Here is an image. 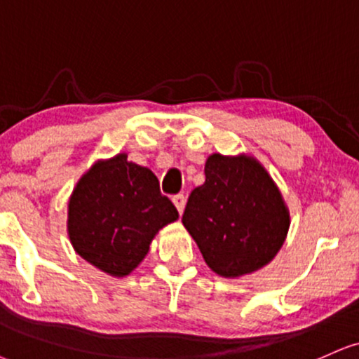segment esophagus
<instances>
[{
  "mask_svg": "<svg viewBox=\"0 0 359 359\" xmlns=\"http://www.w3.org/2000/svg\"><path fill=\"white\" fill-rule=\"evenodd\" d=\"M172 203H175L176 210L180 211V215L184 211V206H187V198H184V194H176V196H172Z\"/></svg>",
  "mask_w": 359,
  "mask_h": 359,
  "instance_id": "1",
  "label": "esophagus"
}]
</instances>
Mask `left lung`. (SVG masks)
Instances as JSON below:
<instances>
[{"label":"left lung","mask_w":359,"mask_h":359,"mask_svg":"<svg viewBox=\"0 0 359 359\" xmlns=\"http://www.w3.org/2000/svg\"><path fill=\"white\" fill-rule=\"evenodd\" d=\"M205 176L189 194L183 224L208 266L223 278L266 266L290 229V210L266 168L245 153H213Z\"/></svg>","instance_id":"obj_1"}]
</instances>
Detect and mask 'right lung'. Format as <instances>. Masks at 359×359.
<instances>
[{"label":"right lung","instance_id":"obj_1","mask_svg":"<svg viewBox=\"0 0 359 359\" xmlns=\"http://www.w3.org/2000/svg\"><path fill=\"white\" fill-rule=\"evenodd\" d=\"M178 211L159 193L148 168L126 153L98 161L79 178L68 201V236L74 251L114 278L128 276L148 255L161 228Z\"/></svg>","mask_w":359,"mask_h":359}]
</instances>
